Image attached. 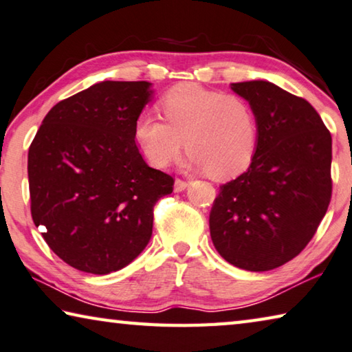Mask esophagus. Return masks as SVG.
Wrapping results in <instances>:
<instances>
[{
	"instance_id": "esophagus-1",
	"label": "esophagus",
	"mask_w": 352,
	"mask_h": 352,
	"mask_svg": "<svg viewBox=\"0 0 352 352\" xmlns=\"http://www.w3.org/2000/svg\"><path fill=\"white\" fill-rule=\"evenodd\" d=\"M188 187V181H184V179H177L175 181V192H182V190H186Z\"/></svg>"
}]
</instances>
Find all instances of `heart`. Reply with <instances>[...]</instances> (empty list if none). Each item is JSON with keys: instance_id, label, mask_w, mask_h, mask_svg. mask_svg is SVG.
<instances>
[{"instance_id": "b5f03b06", "label": "heart", "mask_w": 352, "mask_h": 352, "mask_svg": "<svg viewBox=\"0 0 352 352\" xmlns=\"http://www.w3.org/2000/svg\"><path fill=\"white\" fill-rule=\"evenodd\" d=\"M159 106L165 122L143 115L134 131L151 165H170L179 157L184 140L190 162L217 179L240 175L254 159L258 123L243 96L186 84L166 91Z\"/></svg>"}]
</instances>
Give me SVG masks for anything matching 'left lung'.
Wrapping results in <instances>:
<instances>
[{
	"label": "left lung",
	"instance_id": "8db88e82",
	"mask_svg": "<svg viewBox=\"0 0 352 352\" xmlns=\"http://www.w3.org/2000/svg\"><path fill=\"white\" fill-rule=\"evenodd\" d=\"M258 123L254 159L220 186L209 215L220 256L248 272L296 257L318 229L332 195V137L304 98L267 80L232 84Z\"/></svg>",
	"mask_w": 352,
	"mask_h": 352
}]
</instances>
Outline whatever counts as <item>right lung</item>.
Segmentation results:
<instances>
[{
  "instance_id": "add662e5",
  "label": "right lung",
  "mask_w": 352,
  "mask_h": 352,
  "mask_svg": "<svg viewBox=\"0 0 352 352\" xmlns=\"http://www.w3.org/2000/svg\"><path fill=\"white\" fill-rule=\"evenodd\" d=\"M146 80H104L51 109L28 153L31 215L56 256L84 273L122 270L145 250L154 206L175 179L143 160L134 131Z\"/></svg>"
}]
</instances>
